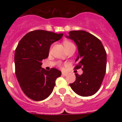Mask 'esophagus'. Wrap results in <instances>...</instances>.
Instances as JSON below:
<instances>
[{
  "label": "esophagus",
  "instance_id": "esophagus-1",
  "mask_svg": "<svg viewBox=\"0 0 122 122\" xmlns=\"http://www.w3.org/2000/svg\"><path fill=\"white\" fill-rule=\"evenodd\" d=\"M62 75H63V76H66L67 75V73H62Z\"/></svg>",
  "mask_w": 122,
  "mask_h": 122
}]
</instances>
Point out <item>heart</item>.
Listing matches in <instances>:
<instances>
[{
  "instance_id": "obj_1",
  "label": "heart",
  "mask_w": 122,
  "mask_h": 122,
  "mask_svg": "<svg viewBox=\"0 0 122 122\" xmlns=\"http://www.w3.org/2000/svg\"><path fill=\"white\" fill-rule=\"evenodd\" d=\"M63 44H64V46H65V48L66 49V48H68L70 46H71V45H72V43L71 42H69V41H65V42H63Z\"/></svg>"
}]
</instances>
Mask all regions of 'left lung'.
<instances>
[{
    "label": "left lung",
    "instance_id": "8db88e82",
    "mask_svg": "<svg viewBox=\"0 0 122 122\" xmlns=\"http://www.w3.org/2000/svg\"><path fill=\"white\" fill-rule=\"evenodd\" d=\"M66 37L72 40L78 48L75 69L82 68L83 73L75 74L76 80L70 83L75 92L83 97L97 92L104 79L106 68V52L99 39L83 30L71 31Z\"/></svg>",
    "mask_w": 122,
    "mask_h": 122
}]
</instances>
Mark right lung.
Wrapping results in <instances>:
<instances>
[{
    "label": "right lung",
    "mask_w": 122,
    "mask_h": 122,
    "mask_svg": "<svg viewBox=\"0 0 122 122\" xmlns=\"http://www.w3.org/2000/svg\"><path fill=\"white\" fill-rule=\"evenodd\" d=\"M63 33L35 30L26 33L15 51V73L25 94L33 101H42L49 96L61 72L56 68L47 71L41 65L49 56L52 44L59 41Z\"/></svg>",
    "instance_id": "add662e5"
}]
</instances>
